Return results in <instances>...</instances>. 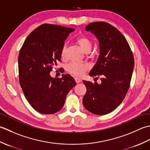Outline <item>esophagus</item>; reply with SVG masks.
<instances>
[{
    "label": "esophagus",
    "mask_w": 150,
    "mask_h": 150,
    "mask_svg": "<svg viewBox=\"0 0 150 150\" xmlns=\"http://www.w3.org/2000/svg\"><path fill=\"white\" fill-rule=\"evenodd\" d=\"M74 79H75V81H76V83H80V82L81 81V79H79V78L76 77Z\"/></svg>",
    "instance_id": "34e87169"
}]
</instances>
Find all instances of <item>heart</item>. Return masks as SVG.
<instances>
[{"mask_svg":"<svg viewBox=\"0 0 150 150\" xmlns=\"http://www.w3.org/2000/svg\"><path fill=\"white\" fill-rule=\"evenodd\" d=\"M77 43L85 52L88 53L92 49L93 43L89 39L86 37H80L76 40ZM66 56V45H63L61 50V57L65 58ZM88 67L86 64L79 63L76 62H71L67 65V71L71 74L77 76H81L84 74L85 71L88 69Z\"/></svg>","mask_w":150,"mask_h":150,"instance_id":"1","label":"heart"}]
</instances>
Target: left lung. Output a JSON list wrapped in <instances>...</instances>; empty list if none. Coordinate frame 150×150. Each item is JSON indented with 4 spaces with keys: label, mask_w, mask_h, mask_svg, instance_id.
Returning <instances> with one entry per match:
<instances>
[{
    "label": "left lung",
    "mask_w": 150,
    "mask_h": 150,
    "mask_svg": "<svg viewBox=\"0 0 150 150\" xmlns=\"http://www.w3.org/2000/svg\"><path fill=\"white\" fill-rule=\"evenodd\" d=\"M85 30L94 34L99 42V56L89 76H100L101 83L83 81L87 87L83 104L93 114L106 115L126 95L134 68L133 55L125 37L110 24L92 23Z\"/></svg>",
    "instance_id": "1"
}]
</instances>
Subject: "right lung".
Listing matches in <instances>:
<instances>
[{
	"mask_svg": "<svg viewBox=\"0 0 150 150\" xmlns=\"http://www.w3.org/2000/svg\"><path fill=\"white\" fill-rule=\"evenodd\" d=\"M75 29L44 24L27 37L19 52V83L35 111L54 114L62 109L67 94L76 85L69 74L52 78L50 72L61 60L64 41Z\"/></svg>",
	"mask_w": 150,
	"mask_h": 150,
	"instance_id": "obj_1",
	"label": "right lung"
}]
</instances>
